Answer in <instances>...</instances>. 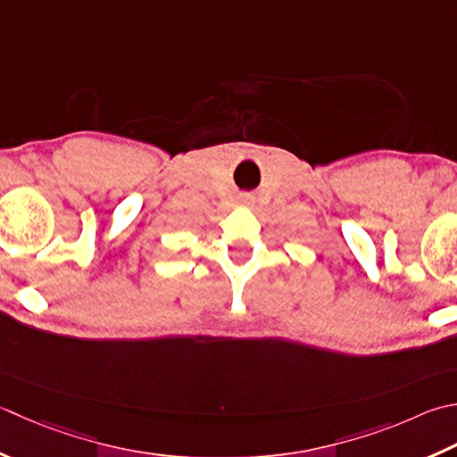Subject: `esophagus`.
Returning <instances> with one entry per match:
<instances>
[{"mask_svg":"<svg viewBox=\"0 0 457 457\" xmlns=\"http://www.w3.org/2000/svg\"><path fill=\"white\" fill-rule=\"evenodd\" d=\"M241 202H244V204H252V198H249V195H244V198H241Z\"/></svg>","mask_w":457,"mask_h":457,"instance_id":"obj_1","label":"esophagus"}]
</instances>
